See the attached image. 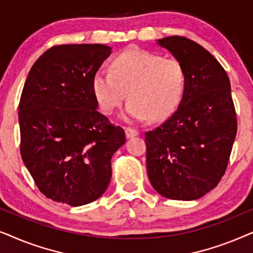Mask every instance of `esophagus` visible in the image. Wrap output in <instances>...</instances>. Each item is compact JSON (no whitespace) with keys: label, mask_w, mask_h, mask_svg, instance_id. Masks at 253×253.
Listing matches in <instances>:
<instances>
[{"label":"esophagus","mask_w":253,"mask_h":253,"mask_svg":"<svg viewBox=\"0 0 253 253\" xmlns=\"http://www.w3.org/2000/svg\"><path fill=\"white\" fill-rule=\"evenodd\" d=\"M126 138H132V137L138 136V134H139V131H137L136 129H132V127H126Z\"/></svg>","instance_id":"esophagus-1"}]
</instances>
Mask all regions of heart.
<instances>
[{
	"instance_id": "1",
	"label": "heart",
	"mask_w": 253,
	"mask_h": 253,
	"mask_svg": "<svg viewBox=\"0 0 253 253\" xmlns=\"http://www.w3.org/2000/svg\"><path fill=\"white\" fill-rule=\"evenodd\" d=\"M186 75L176 58L131 47L110 63V72L93 76V92L102 113L112 115L127 95L126 119L154 122L171 115L184 93Z\"/></svg>"
}]
</instances>
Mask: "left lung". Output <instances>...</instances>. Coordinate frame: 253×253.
Returning a JSON list of instances; mask_svg holds the SVG:
<instances>
[{
    "mask_svg": "<svg viewBox=\"0 0 253 253\" xmlns=\"http://www.w3.org/2000/svg\"><path fill=\"white\" fill-rule=\"evenodd\" d=\"M184 67V93L174 114L145 133L146 166L155 191L168 199L195 200L224 175L237 133L230 82L216 58L195 41L158 40Z\"/></svg>",
    "mask_w": 253,
    "mask_h": 253,
    "instance_id": "obj_1",
    "label": "left lung"
}]
</instances>
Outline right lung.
Here are the masks:
<instances>
[{"instance_id": "add662e5", "label": "right lung", "mask_w": 253, "mask_h": 253, "mask_svg": "<svg viewBox=\"0 0 253 253\" xmlns=\"http://www.w3.org/2000/svg\"><path fill=\"white\" fill-rule=\"evenodd\" d=\"M112 53L105 44H58L31 68L19 101L20 154L38 189L82 206L108 188L112 157L126 133L98 112L93 76Z\"/></svg>"}]
</instances>
